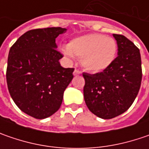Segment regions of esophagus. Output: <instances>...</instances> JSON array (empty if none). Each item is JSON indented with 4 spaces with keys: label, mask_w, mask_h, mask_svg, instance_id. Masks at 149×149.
I'll use <instances>...</instances> for the list:
<instances>
[{
    "label": "esophagus",
    "mask_w": 149,
    "mask_h": 149,
    "mask_svg": "<svg viewBox=\"0 0 149 149\" xmlns=\"http://www.w3.org/2000/svg\"><path fill=\"white\" fill-rule=\"evenodd\" d=\"M73 75H74V76H78V75H80V72H79L78 70L75 69L74 72H73Z\"/></svg>",
    "instance_id": "obj_1"
}]
</instances>
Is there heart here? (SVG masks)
Here are the masks:
<instances>
[{"instance_id":"1","label":"heart","mask_w":149,"mask_h":149,"mask_svg":"<svg viewBox=\"0 0 149 149\" xmlns=\"http://www.w3.org/2000/svg\"><path fill=\"white\" fill-rule=\"evenodd\" d=\"M68 58H81V67L92 73L103 72L115 60L118 46L116 41L97 33H90L72 39L68 47L61 49Z\"/></svg>"}]
</instances>
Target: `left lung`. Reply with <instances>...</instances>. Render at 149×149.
Masks as SVG:
<instances>
[{"instance_id":"left-lung-1","label":"left lung","mask_w":149,"mask_h":149,"mask_svg":"<svg viewBox=\"0 0 149 149\" xmlns=\"http://www.w3.org/2000/svg\"><path fill=\"white\" fill-rule=\"evenodd\" d=\"M118 56L109 68L95 74L83 72L84 100L88 109L103 119L126 112L139 93L142 81L139 49L123 35L113 34Z\"/></svg>"}]
</instances>
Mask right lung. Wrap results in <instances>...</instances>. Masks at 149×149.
I'll use <instances>...</instances> for the list:
<instances>
[{"label": "right lung", "instance_id": "add662e5", "mask_svg": "<svg viewBox=\"0 0 149 149\" xmlns=\"http://www.w3.org/2000/svg\"><path fill=\"white\" fill-rule=\"evenodd\" d=\"M66 28L47 27L24 33L10 47L6 82L10 97L22 112L37 119L60 108L74 68H62L56 38Z\"/></svg>", "mask_w": 149, "mask_h": 149}]
</instances>
